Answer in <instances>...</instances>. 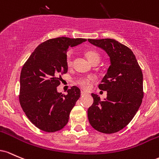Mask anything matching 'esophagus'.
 <instances>
[{"label": "esophagus", "instance_id": "34e87169", "mask_svg": "<svg viewBox=\"0 0 159 159\" xmlns=\"http://www.w3.org/2000/svg\"><path fill=\"white\" fill-rule=\"evenodd\" d=\"M85 94H86V93L85 92H83V91H81V96L85 95Z\"/></svg>", "mask_w": 159, "mask_h": 159}]
</instances>
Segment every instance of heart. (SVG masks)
<instances>
[{
  "label": "heart",
  "mask_w": 159,
  "mask_h": 159,
  "mask_svg": "<svg viewBox=\"0 0 159 159\" xmlns=\"http://www.w3.org/2000/svg\"><path fill=\"white\" fill-rule=\"evenodd\" d=\"M85 57L87 58V59H88L92 64L97 60L100 61V56L96 51L87 50L85 51ZM67 65L68 67H70V66L72 65V58H71V56L70 54L67 55ZM95 79V76H85V77L80 78V79L77 80V83L83 89H89L91 86V83L93 81H94Z\"/></svg>",
  "instance_id": "b5f03b06"
}]
</instances>
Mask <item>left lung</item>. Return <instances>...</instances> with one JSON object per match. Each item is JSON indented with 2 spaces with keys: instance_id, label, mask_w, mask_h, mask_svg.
Masks as SVG:
<instances>
[{
  "instance_id": "8db88e82",
  "label": "left lung",
  "mask_w": 159,
  "mask_h": 159,
  "mask_svg": "<svg viewBox=\"0 0 159 159\" xmlns=\"http://www.w3.org/2000/svg\"><path fill=\"white\" fill-rule=\"evenodd\" d=\"M110 57V65L98 85L107 91L101 101L92 94L93 103L88 110L89 123L98 131L113 134L120 131L132 120L143 98V73L133 52L113 39H89Z\"/></svg>"
}]
</instances>
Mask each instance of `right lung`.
I'll use <instances>...</instances> for the list:
<instances>
[{
  "label": "right lung",
  "mask_w": 159,
  "mask_h": 159,
  "mask_svg": "<svg viewBox=\"0 0 159 159\" xmlns=\"http://www.w3.org/2000/svg\"><path fill=\"white\" fill-rule=\"evenodd\" d=\"M87 40L57 37L42 43L23 65L20 74L19 102L28 119L39 129L55 132L62 129L80 97L78 87L67 94L57 91L61 75L67 72V52Z\"/></svg>",
  "instance_id": "right-lung-1"
}]
</instances>
